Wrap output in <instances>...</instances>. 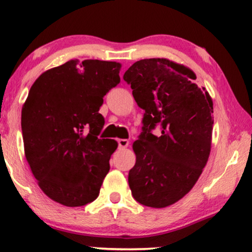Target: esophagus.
Here are the masks:
<instances>
[{
  "label": "esophagus",
  "instance_id": "34e87169",
  "mask_svg": "<svg viewBox=\"0 0 252 252\" xmlns=\"http://www.w3.org/2000/svg\"><path fill=\"white\" fill-rule=\"evenodd\" d=\"M118 144H119V149H126L129 145V141L127 139H119L118 140Z\"/></svg>",
  "mask_w": 252,
  "mask_h": 252
}]
</instances>
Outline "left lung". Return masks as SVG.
<instances>
[{
    "mask_svg": "<svg viewBox=\"0 0 252 252\" xmlns=\"http://www.w3.org/2000/svg\"><path fill=\"white\" fill-rule=\"evenodd\" d=\"M191 68L165 58L144 59L124 74L145 111L143 133L133 143L135 165L128 184L134 199L150 208L172 205L199 179L211 152L214 102ZM160 125L162 132H150Z\"/></svg>",
    "mask_w": 252,
    "mask_h": 252,
    "instance_id": "obj_1",
    "label": "left lung"
}]
</instances>
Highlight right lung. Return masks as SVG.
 <instances>
[{
    "label": "right lung",
    "instance_id": "add662e5",
    "mask_svg": "<svg viewBox=\"0 0 252 252\" xmlns=\"http://www.w3.org/2000/svg\"><path fill=\"white\" fill-rule=\"evenodd\" d=\"M121 63L69 60L35 80L21 113L25 156L47 197L75 208L95 200L117 150L99 137L106 93L120 82Z\"/></svg>",
    "mask_w": 252,
    "mask_h": 252
}]
</instances>
